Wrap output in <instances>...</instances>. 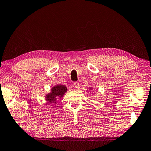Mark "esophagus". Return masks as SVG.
Instances as JSON below:
<instances>
[{
  "label": "esophagus",
  "instance_id": "esophagus-1",
  "mask_svg": "<svg viewBox=\"0 0 151 151\" xmlns=\"http://www.w3.org/2000/svg\"><path fill=\"white\" fill-rule=\"evenodd\" d=\"M73 85H74L75 88H76V89H79V84L78 82H75L74 83H73Z\"/></svg>",
  "mask_w": 151,
  "mask_h": 151
}]
</instances>
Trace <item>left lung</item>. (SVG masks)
<instances>
[{
	"label": "left lung",
	"mask_w": 151,
	"mask_h": 151,
	"mask_svg": "<svg viewBox=\"0 0 151 151\" xmlns=\"http://www.w3.org/2000/svg\"><path fill=\"white\" fill-rule=\"evenodd\" d=\"M89 89H90V90H92V88H91V87H90V88H89Z\"/></svg>",
	"instance_id": "left-lung-1"
}]
</instances>
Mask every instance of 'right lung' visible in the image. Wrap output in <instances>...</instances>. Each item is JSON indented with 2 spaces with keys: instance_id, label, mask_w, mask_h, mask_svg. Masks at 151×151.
<instances>
[{
  "instance_id": "1",
  "label": "right lung",
  "mask_w": 151,
  "mask_h": 151,
  "mask_svg": "<svg viewBox=\"0 0 151 151\" xmlns=\"http://www.w3.org/2000/svg\"><path fill=\"white\" fill-rule=\"evenodd\" d=\"M67 88L65 85H58L53 87L51 89L50 93H48L45 96L46 101L50 104H55L56 99L58 98L61 99L63 97L64 95L67 91Z\"/></svg>"
}]
</instances>
